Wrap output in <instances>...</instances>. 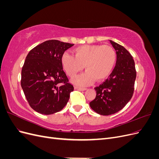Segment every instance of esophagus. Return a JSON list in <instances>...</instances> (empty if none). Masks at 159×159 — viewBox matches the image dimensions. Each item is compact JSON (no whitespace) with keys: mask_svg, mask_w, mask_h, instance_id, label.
Listing matches in <instances>:
<instances>
[{"mask_svg":"<svg viewBox=\"0 0 159 159\" xmlns=\"http://www.w3.org/2000/svg\"><path fill=\"white\" fill-rule=\"evenodd\" d=\"M74 88H75V89L79 90V91H85V90L87 89L85 88H81V87H78V86H75Z\"/></svg>","mask_w":159,"mask_h":159,"instance_id":"esophagus-1","label":"esophagus"}]
</instances>
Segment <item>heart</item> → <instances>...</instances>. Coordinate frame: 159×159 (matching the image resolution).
Here are the masks:
<instances>
[{
  "mask_svg": "<svg viewBox=\"0 0 159 159\" xmlns=\"http://www.w3.org/2000/svg\"><path fill=\"white\" fill-rule=\"evenodd\" d=\"M74 56L65 52L61 57L63 69L73 78L84 68V74L73 79L78 85H87L95 80L102 81L111 73L116 62V54L108 45H84L73 50Z\"/></svg>",
  "mask_w": 159,
  "mask_h": 159,
  "instance_id": "1",
  "label": "heart"
}]
</instances>
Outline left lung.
I'll use <instances>...</instances> for the list:
<instances>
[{
    "label": "left lung",
    "instance_id": "8db88e82",
    "mask_svg": "<svg viewBox=\"0 0 159 159\" xmlns=\"http://www.w3.org/2000/svg\"><path fill=\"white\" fill-rule=\"evenodd\" d=\"M116 52V65L106 81L96 87L95 98L89 103L91 108L102 115L119 111L133 95L136 70L131 54L125 48L109 40Z\"/></svg>",
    "mask_w": 159,
    "mask_h": 159
}]
</instances>
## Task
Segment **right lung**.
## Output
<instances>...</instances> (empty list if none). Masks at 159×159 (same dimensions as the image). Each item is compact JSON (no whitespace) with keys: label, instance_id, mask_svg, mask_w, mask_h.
Here are the masks:
<instances>
[{"label":"right lung","instance_id":"obj_1","mask_svg":"<svg viewBox=\"0 0 159 159\" xmlns=\"http://www.w3.org/2000/svg\"><path fill=\"white\" fill-rule=\"evenodd\" d=\"M73 46L47 40L28 54L21 72V87L30 106L36 112L54 114L68 103L74 86L68 83L61 57Z\"/></svg>","mask_w":159,"mask_h":159}]
</instances>
